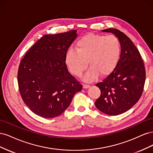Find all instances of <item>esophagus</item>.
<instances>
[{"label":"esophagus","mask_w":153,"mask_h":153,"mask_svg":"<svg viewBox=\"0 0 153 153\" xmlns=\"http://www.w3.org/2000/svg\"><path fill=\"white\" fill-rule=\"evenodd\" d=\"M89 87H90V85L83 84V88H84V89H87V88H89Z\"/></svg>","instance_id":"obj_1"}]
</instances>
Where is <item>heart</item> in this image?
I'll use <instances>...</instances> for the list:
<instances>
[{
  "instance_id": "heart-1",
  "label": "heart",
  "mask_w": 153,
  "mask_h": 153,
  "mask_svg": "<svg viewBox=\"0 0 153 153\" xmlns=\"http://www.w3.org/2000/svg\"><path fill=\"white\" fill-rule=\"evenodd\" d=\"M121 53V43L114 35L89 34L78 40L75 50H68L66 63L74 75L80 77L91 68L84 78L87 82L94 80L99 75H109L116 67Z\"/></svg>"
}]
</instances>
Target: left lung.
<instances>
[{"label": "left lung", "instance_id": "8db88e82", "mask_svg": "<svg viewBox=\"0 0 153 153\" xmlns=\"http://www.w3.org/2000/svg\"><path fill=\"white\" fill-rule=\"evenodd\" d=\"M112 32L121 43V53L116 67L96 85L101 94L95 106L110 115L121 114L135 105L142 94L146 70L139 51L123 32L115 29L102 30Z\"/></svg>", "mask_w": 153, "mask_h": 153}]
</instances>
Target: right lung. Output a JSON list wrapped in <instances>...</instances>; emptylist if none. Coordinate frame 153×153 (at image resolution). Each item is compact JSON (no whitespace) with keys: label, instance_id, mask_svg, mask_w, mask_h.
<instances>
[{"label":"right lung","instance_id":"obj_1","mask_svg":"<svg viewBox=\"0 0 153 153\" xmlns=\"http://www.w3.org/2000/svg\"><path fill=\"white\" fill-rule=\"evenodd\" d=\"M76 30L45 35L22 59L18 84L22 98L35 114L53 118L65 111L82 85L68 70V50Z\"/></svg>","mask_w":153,"mask_h":153}]
</instances>
